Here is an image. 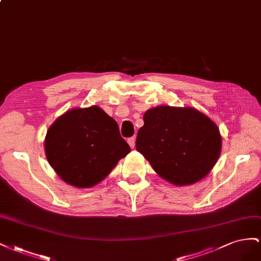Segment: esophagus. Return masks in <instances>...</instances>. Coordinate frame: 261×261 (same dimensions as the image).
Here are the masks:
<instances>
[{
  "mask_svg": "<svg viewBox=\"0 0 261 261\" xmlns=\"http://www.w3.org/2000/svg\"><path fill=\"white\" fill-rule=\"evenodd\" d=\"M128 144L133 148L136 145V138H129L128 139Z\"/></svg>",
  "mask_w": 261,
  "mask_h": 261,
  "instance_id": "34e87169",
  "label": "esophagus"
}]
</instances>
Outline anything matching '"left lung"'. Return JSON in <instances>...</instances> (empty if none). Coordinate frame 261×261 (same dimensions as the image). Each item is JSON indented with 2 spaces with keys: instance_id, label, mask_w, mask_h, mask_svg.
I'll return each instance as SVG.
<instances>
[{
  "instance_id": "1",
  "label": "left lung",
  "mask_w": 261,
  "mask_h": 261,
  "mask_svg": "<svg viewBox=\"0 0 261 261\" xmlns=\"http://www.w3.org/2000/svg\"><path fill=\"white\" fill-rule=\"evenodd\" d=\"M137 151L163 179L176 186L204 178L218 162L222 138L218 125L191 107L159 106L145 111Z\"/></svg>"
}]
</instances>
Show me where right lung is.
Instances as JSON below:
<instances>
[{
  "mask_svg": "<svg viewBox=\"0 0 261 261\" xmlns=\"http://www.w3.org/2000/svg\"><path fill=\"white\" fill-rule=\"evenodd\" d=\"M130 150L115 119L98 106L66 111L49 126L44 139L51 167L77 188L100 182Z\"/></svg>",
  "mask_w": 261,
  "mask_h": 261,
  "instance_id": "1",
  "label": "right lung"
}]
</instances>
